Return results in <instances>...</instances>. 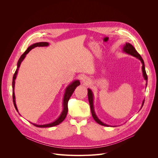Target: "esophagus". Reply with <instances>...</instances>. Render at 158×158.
Segmentation results:
<instances>
[{
  "instance_id": "esophagus-1",
  "label": "esophagus",
  "mask_w": 158,
  "mask_h": 158,
  "mask_svg": "<svg viewBox=\"0 0 158 158\" xmlns=\"http://www.w3.org/2000/svg\"><path fill=\"white\" fill-rule=\"evenodd\" d=\"M81 79H82V82H84V83H88L89 82V79L86 76L82 77L81 78Z\"/></svg>"
}]
</instances>
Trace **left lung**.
<instances>
[{"mask_svg": "<svg viewBox=\"0 0 158 158\" xmlns=\"http://www.w3.org/2000/svg\"><path fill=\"white\" fill-rule=\"evenodd\" d=\"M123 51L125 52L126 53L130 54L132 56L136 57V58H138V60H139L142 63V72H143V77L145 79V80L146 81V86L147 85V80H148V77H147V75L146 73V71H145V64H144V61L142 59V56H141L139 53L136 51L135 48L132 46L131 44H130L129 43H126V45H123ZM88 101H89V106H90V109H91V112H92V117L94 118V120L96 121V122H97L98 124L100 125L104 126H107L109 127V125H107V124L103 123L102 122H101L100 120L98 118V117H97V115L95 113L94 111V94L92 93V91L89 88L88 89ZM145 100H143V102H142V107H141V109L143 106Z\"/></svg>", "mask_w": 158, "mask_h": 158, "instance_id": "1", "label": "left lung"}]
</instances>
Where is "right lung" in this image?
<instances>
[{"instance_id":"1","label":"right lung","mask_w":158,"mask_h":158,"mask_svg":"<svg viewBox=\"0 0 158 158\" xmlns=\"http://www.w3.org/2000/svg\"><path fill=\"white\" fill-rule=\"evenodd\" d=\"M48 43L47 42H39V43H36L32 44V45L29 46L27 49L26 50L25 52L20 56V59L18 61L17 63V68H16V70L13 75V82H12V86H13V104L15 106V107L16 110L18 111L17 109V107H16V102H15V92H14V89H15V79L16 77V76H17V73L19 69V67L20 66L21 63L22 62V61L23 60V59L25 58V57L26 56V54L29 53V52L32 50V48H34L36 47H47L48 46ZM80 85V82L79 80H76V81H73L70 85H69L67 88H66L65 90V93L64 95V97H63V110L62 111V113H61L60 116L59 117L57 120H56L54 122H52V123H50L48 124H44V125H37V124L35 123H31L32 124H33L35 126L38 127H53V126H56L57 125H59L60 123H61L64 118L66 117V114H67L68 113V102L69 101V99L70 98V97L72 96V94L73 93L74 90L76 89V87Z\"/></svg>"}]
</instances>
